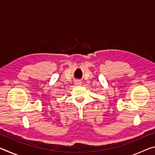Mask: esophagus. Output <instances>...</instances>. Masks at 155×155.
I'll list each match as a JSON object with an SVG mask.
<instances>
[{
	"mask_svg": "<svg viewBox=\"0 0 155 155\" xmlns=\"http://www.w3.org/2000/svg\"><path fill=\"white\" fill-rule=\"evenodd\" d=\"M75 84L77 85H81V81H77V82H76Z\"/></svg>",
	"mask_w": 155,
	"mask_h": 155,
	"instance_id": "34e87169",
	"label": "esophagus"
}]
</instances>
